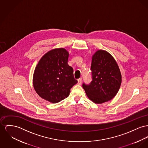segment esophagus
Wrapping results in <instances>:
<instances>
[{"label":"esophagus","instance_id":"obj_1","mask_svg":"<svg viewBox=\"0 0 148 148\" xmlns=\"http://www.w3.org/2000/svg\"><path fill=\"white\" fill-rule=\"evenodd\" d=\"M77 84L79 85H81V84H82V78H79V79H78V83Z\"/></svg>","mask_w":148,"mask_h":148}]
</instances>
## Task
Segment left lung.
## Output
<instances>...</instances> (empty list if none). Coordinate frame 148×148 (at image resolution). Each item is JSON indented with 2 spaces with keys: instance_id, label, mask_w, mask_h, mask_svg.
I'll return each mask as SVG.
<instances>
[{
  "instance_id": "8db88e82",
  "label": "left lung",
  "mask_w": 148,
  "mask_h": 148,
  "mask_svg": "<svg viewBox=\"0 0 148 148\" xmlns=\"http://www.w3.org/2000/svg\"><path fill=\"white\" fill-rule=\"evenodd\" d=\"M92 81L82 88L91 101L101 104L113 98L120 88L122 76L118 64L108 51L99 50L92 56Z\"/></svg>"
}]
</instances>
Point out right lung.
Returning a JSON list of instances; mask_svg holds the SVG:
<instances>
[{
  "instance_id": "1",
  "label": "right lung",
  "mask_w": 148,
  "mask_h": 148,
  "mask_svg": "<svg viewBox=\"0 0 148 148\" xmlns=\"http://www.w3.org/2000/svg\"><path fill=\"white\" fill-rule=\"evenodd\" d=\"M69 53L64 48L51 50L40 59L33 75V86L41 98L57 103L67 98L77 83L68 64Z\"/></svg>"
}]
</instances>
